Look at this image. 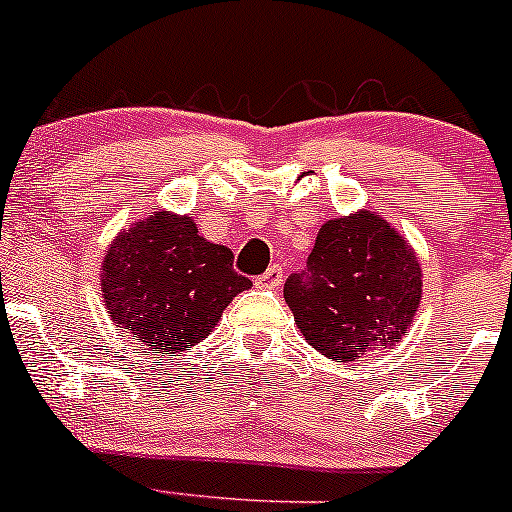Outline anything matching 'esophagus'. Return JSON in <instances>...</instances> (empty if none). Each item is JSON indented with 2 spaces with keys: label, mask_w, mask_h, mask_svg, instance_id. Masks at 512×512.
<instances>
[{
  "label": "esophagus",
  "mask_w": 512,
  "mask_h": 512,
  "mask_svg": "<svg viewBox=\"0 0 512 512\" xmlns=\"http://www.w3.org/2000/svg\"><path fill=\"white\" fill-rule=\"evenodd\" d=\"M283 278H286V271H283L281 263H273V266H268V271L263 273L261 278H258V286L261 288H278L283 283Z\"/></svg>",
  "instance_id": "34e87169"
}]
</instances>
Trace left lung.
Returning a JSON list of instances; mask_svg holds the SVG:
<instances>
[{
    "mask_svg": "<svg viewBox=\"0 0 512 512\" xmlns=\"http://www.w3.org/2000/svg\"><path fill=\"white\" fill-rule=\"evenodd\" d=\"M283 295L308 345L355 362L407 333L421 303V266L387 219L362 209L320 226L308 268L288 278Z\"/></svg>",
    "mask_w": 512,
    "mask_h": 512,
    "instance_id": "1",
    "label": "left lung"
}]
</instances>
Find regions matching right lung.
<instances>
[{"label": "right lung", "instance_id": "1", "mask_svg": "<svg viewBox=\"0 0 512 512\" xmlns=\"http://www.w3.org/2000/svg\"><path fill=\"white\" fill-rule=\"evenodd\" d=\"M231 263L234 254L199 236L192 217L155 212L113 239L100 295L123 333L175 357L212 333L226 305L251 286Z\"/></svg>", "mask_w": 512, "mask_h": 512}]
</instances>
